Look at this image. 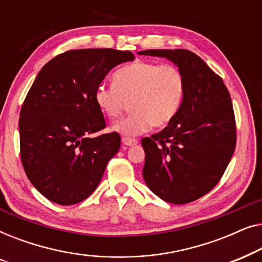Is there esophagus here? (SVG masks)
<instances>
[{
	"instance_id": "34e87169",
	"label": "esophagus",
	"mask_w": 262,
	"mask_h": 262,
	"mask_svg": "<svg viewBox=\"0 0 262 262\" xmlns=\"http://www.w3.org/2000/svg\"><path fill=\"white\" fill-rule=\"evenodd\" d=\"M121 142H123L124 145H127V146L136 145V144H137V143H138L137 139L130 138V137H123V138H121Z\"/></svg>"
}]
</instances>
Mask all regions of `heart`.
Here are the masks:
<instances>
[{"mask_svg":"<svg viewBox=\"0 0 262 262\" xmlns=\"http://www.w3.org/2000/svg\"><path fill=\"white\" fill-rule=\"evenodd\" d=\"M112 85L99 84L94 100L108 118L121 113L128 101L131 112L113 124L125 137L144 134L150 127H163L178 116L186 94L182 71L173 64L136 60L118 69Z\"/></svg>","mask_w":262,"mask_h":262,"instance_id":"1","label":"heart"}]
</instances>
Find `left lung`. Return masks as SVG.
Wrapping results in <instances>:
<instances>
[{"mask_svg": "<svg viewBox=\"0 0 262 262\" xmlns=\"http://www.w3.org/2000/svg\"><path fill=\"white\" fill-rule=\"evenodd\" d=\"M166 57L186 80L178 116L159 134L142 139L143 178L164 202L187 204L209 193L223 177L236 146L232 102L222 77L188 50H145Z\"/></svg>", "mask_w": 262, "mask_h": 262, "instance_id": "8db88e82", "label": "left lung"}]
</instances>
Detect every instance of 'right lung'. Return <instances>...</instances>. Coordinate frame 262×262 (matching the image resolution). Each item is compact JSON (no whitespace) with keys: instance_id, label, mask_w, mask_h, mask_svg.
I'll use <instances>...</instances> for the list:
<instances>
[{"instance_id":"right-lung-1","label":"right lung","mask_w":262,"mask_h":262,"mask_svg":"<svg viewBox=\"0 0 262 262\" xmlns=\"http://www.w3.org/2000/svg\"><path fill=\"white\" fill-rule=\"evenodd\" d=\"M130 51L70 50L39 71L20 111V155L25 173L45 198L74 205L88 198L120 148L118 132L99 135L106 121L94 92Z\"/></svg>"}]
</instances>
